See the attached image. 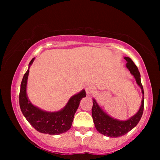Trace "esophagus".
<instances>
[{
	"mask_svg": "<svg viewBox=\"0 0 160 160\" xmlns=\"http://www.w3.org/2000/svg\"><path fill=\"white\" fill-rule=\"evenodd\" d=\"M94 87L93 85H90V84H88V85H87L85 87V90H86V92L88 94V95H90V94H92L94 92Z\"/></svg>",
	"mask_w": 160,
	"mask_h": 160,
	"instance_id": "34e87169",
	"label": "esophagus"
}]
</instances>
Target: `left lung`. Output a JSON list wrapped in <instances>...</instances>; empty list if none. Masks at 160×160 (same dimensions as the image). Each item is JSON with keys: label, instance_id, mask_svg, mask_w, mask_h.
<instances>
[{"label": "left lung", "instance_id": "left-lung-1", "mask_svg": "<svg viewBox=\"0 0 160 160\" xmlns=\"http://www.w3.org/2000/svg\"><path fill=\"white\" fill-rule=\"evenodd\" d=\"M124 59L127 61V68L133 75L137 84L141 88L142 93V104L138 112L131 118L126 121H120L118 119H114L108 115L99 106L96 100L93 99L92 116L94 123L97 131L105 136L116 138L126 134L137 126L142 117L143 109H144V91H143L141 80H140V74L138 68L129 57H124Z\"/></svg>", "mask_w": 160, "mask_h": 160}]
</instances>
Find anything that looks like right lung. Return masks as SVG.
Instances as JSON below:
<instances>
[{
  "instance_id": "obj_1",
  "label": "right lung",
  "mask_w": 160,
  "mask_h": 160,
  "mask_svg": "<svg viewBox=\"0 0 160 160\" xmlns=\"http://www.w3.org/2000/svg\"><path fill=\"white\" fill-rule=\"evenodd\" d=\"M33 58L29 62V68L22 80L20 85V107L23 115L28 122L42 133L58 135L68 131L72 126L74 115L79 107L80 100L86 97L85 90L70 97L67 104L61 110L56 112H48L34 106L27 95V83L29 67L34 61Z\"/></svg>"
}]
</instances>
